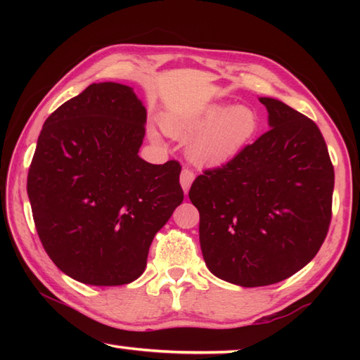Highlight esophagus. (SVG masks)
Here are the masks:
<instances>
[{"mask_svg":"<svg viewBox=\"0 0 360 360\" xmlns=\"http://www.w3.org/2000/svg\"><path fill=\"white\" fill-rule=\"evenodd\" d=\"M193 179H195V174H193L192 169L182 168L181 176H179V181H181V186H182V188H184L186 193L188 192V188H191Z\"/></svg>","mask_w":360,"mask_h":360,"instance_id":"obj_1","label":"esophagus"}]
</instances>
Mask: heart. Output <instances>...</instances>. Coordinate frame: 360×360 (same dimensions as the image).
Returning <instances> with one entry per match:
<instances>
[{
    "label": "heart",
    "mask_w": 360,
    "mask_h": 360,
    "mask_svg": "<svg viewBox=\"0 0 360 360\" xmlns=\"http://www.w3.org/2000/svg\"><path fill=\"white\" fill-rule=\"evenodd\" d=\"M165 130L179 139L193 136L191 157L197 163H222L235 157L257 131L251 108L211 105L165 120Z\"/></svg>",
    "instance_id": "1"
}]
</instances>
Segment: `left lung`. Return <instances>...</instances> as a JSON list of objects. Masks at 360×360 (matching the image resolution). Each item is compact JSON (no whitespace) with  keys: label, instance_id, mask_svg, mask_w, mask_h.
I'll use <instances>...</instances> for the list:
<instances>
[{"label":"left lung","instance_id":"obj_1","mask_svg":"<svg viewBox=\"0 0 360 360\" xmlns=\"http://www.w3.org/2000/svg\"><path fill=\"white\" fill-rule=\"evenodd\" d=\"M270 130L188 191L200 212L206 266L224 281L259 288L311 262L332 219L333 165L311 119L259 98Z\"/></svg>","mask_w":360,"mask_h":360}]
</instances>
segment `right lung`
Instances as JSON below:
<instances>
[{"label": "right lung", "instance_id": "obj_1", "mask_svg": "<svg viewBox=\"0 0 360 360\" xmlns=\"http://www.w3.org/2000/svg\"><path fill=\"white\" fill-rule=\"evenodd\" d=\"M146 108L129 85L92 84L42 125L27 192L60 270L90 285L143 275L150 243L184 200L181 165L138 155Z\"/></svg>", "mask_w": 360, "mask_h": 360}]
</instances>
